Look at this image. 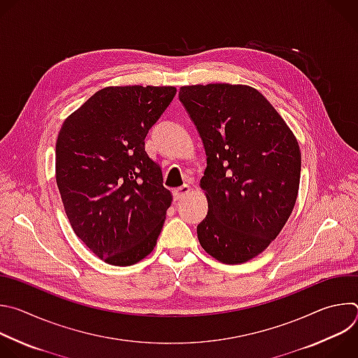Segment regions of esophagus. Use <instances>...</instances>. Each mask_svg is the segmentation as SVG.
Segmentation results:
<instances>
[{"label": "esophagus", "instance_id": "esophagus-1", "mask_svg": "<svg viewBox=\"0 0 358 358\" xmlns=\"http://www.w3.org/2000/svg\"><path fill=\"white\" fill-rule=\"evenodd\" d=\"M189 192H191V187H189V185H182V187H180V188H177V189L174 191V195H176V199H182V198H185Z\"/></svg>", "mask_w": 358, "mask_h": 358}]
</instances>
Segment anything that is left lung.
<instances>
[{
    "instance_id": "left-lung-1",
    "label": "left lung",
    "mask_w": 358,
    "mask_h": 358,
    "mask_svg": "<svg viewBox=\"0 0 358 358\" xmlns=\"http://www.w3.org/2000/svg\"><path fill=\"white\" fill-rule=\"evenodd\" d=\"M178 96L207 155L199 187L208 214L196 227L198 241L222 264H245L271 245L293 211L301 167L297 138L252 86L189 85Z\"/></svg>"
}]
</instances>
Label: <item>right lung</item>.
<instances>
[{
    "label": "right lung",
    "instance_id": "add662e5",
    "mask_svg": "<svg viewBox=\"0 0 358 358\" xmlns=\"http://www.w3.org/2000/svg\"><path fill=\"white\" fill-rule=\"evenodd\" d=\"M174 86H108L71 113L58 134L55 176L69 224L97 258L130 266L151 253L173 195L144 138Z\"/></svg>",
    "mask_w": 358,
    "mask_h": 358
}]
</instances>
